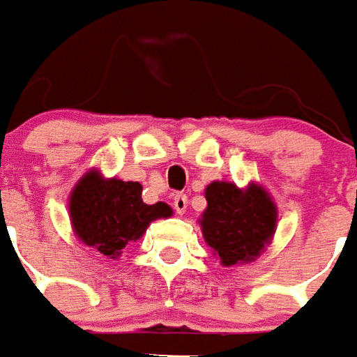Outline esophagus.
I'll list each match as a JSON object with an SVG mask.
<instances>
[{"mask_svg":"<svg viewBox=\"0 0 357 357\" xmlns=\"http://www.w3.org/2000/svg\"><path fill=\"white\" fill-rule=\"evenodd\" d=\"M186 206H188V198H186V194H176L173 199V207L174 211L178 215H183L186 211Z\"/></svg>","mask_w":357,"mask_h":357,"instance_id":"obj_1","label":"esophagus"}]
</instances>
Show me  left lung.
Masks as SVG:
<instances>
[{
	"label": "left lung",
	"mask_w": 357,
	"mask_h": 357,
	"mask_svg": "<svg viewBox=\"0 0 357 357\" xmlns=\"http://www.w3.org/2000/svg\"><path fill=\"white\" fill-rule=\"evenodd\" d=\"M207 207L199 225L207 246L225 267L254 261L277 229V206L259 184L215 181L206 188Z\"/></svg>",
	"instance_id": "obj_1"
}]
</instances>
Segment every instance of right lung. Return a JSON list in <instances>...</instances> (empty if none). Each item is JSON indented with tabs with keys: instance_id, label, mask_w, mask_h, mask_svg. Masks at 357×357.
Returning a JSON list of instances; mask_svg holds the SVG:
<instances>
[{
	"instance_id": "1",
	"label": "right lung",
	"mask_w": 357,
	"mask_h": 357,
	"mask_svg": "<svg viewBox=\"0 0 357 357\" xmlns=\"http://www.w3.org/2000/svg\"><path fill=\"white\" fill-rule=\"evenodd\" d=\"M69 215L82 244L115 259L128 242L142 238L151 221L171 217L173 209L163 202L144 204L140 183L103 178L92 169L70 192Z\"/></svg>"
}]
</instances>
